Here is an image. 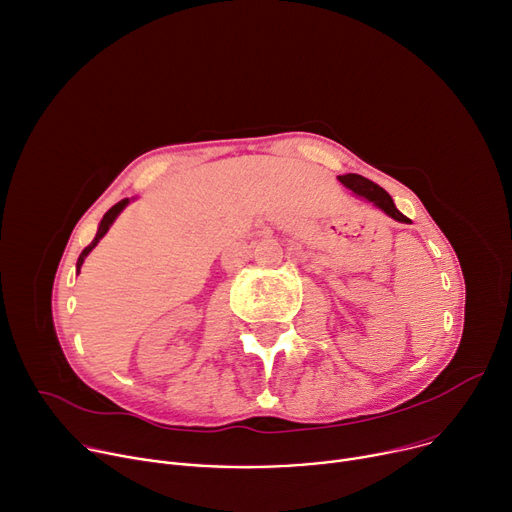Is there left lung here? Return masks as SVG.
I'll list each match as a JSON object with an SVG mask.
<instances>
[{
	"mask_svg": "<svg viewBox=\"0 0 512 512\" xmlns=\"http://www.w3.org/2000/svg\"><path fill=\"white\" fill-rule=\"evenodd\" d=\"M337 179H339V183H344L348 189H352L358 197H364V199H368L370 203H374V206H377L379 210H383V212H385L387 216H391L393 220L405 222V224L412 222L410 218L403 216V214L395 208V203H393L391 195H389L383 187H379L377 183H372V181L364 179L362 175H354V173L342 175V177H337Z\"/></svg>",
	"mask_w": 512,
	"mask_h": 512,
	"instance_id": "8db88e82",
	"label": "left lung"
}]
</instances>
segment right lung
<instances>
[{
    "mask_svg": "<svg viewBox=\"0 0 512 512\" xmlns=\"http://www.w3.org/2000/svg\"><path fill=\"white\" fill-rule=\"evenodd\" d=\"M127 203H129V199H121L119 203H115V206L105 214V216H102V220H100V224H98V230H96V236H94V241L80 253V257H78V263H76V267H78V271H80V267H82V263H84V259H86V255L98 245V241H100V238L102 236H105L107 234V230L111 228V224L115 222V218L123 212V208L127 206Z\"/></svg>",
    "mask_w": 512,
    "mask_h": 512,
    "instance_id": "1",
    "label": "right lung"
}]
</instances>
